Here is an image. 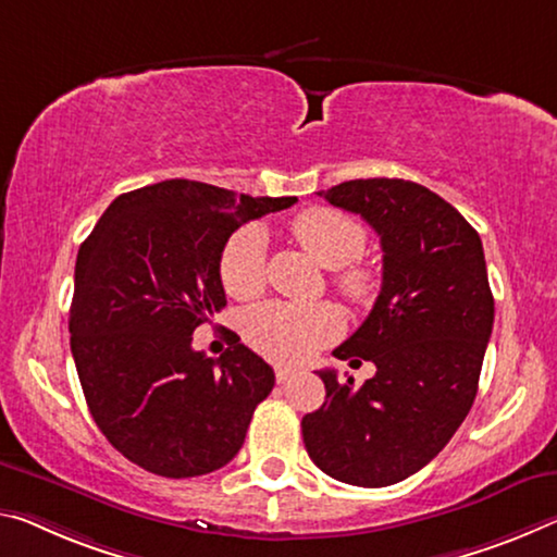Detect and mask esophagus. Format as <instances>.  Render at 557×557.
Here are the masks:
<instances>
[{
    "instance_id": "obj_1",
    "label": "esophagus",
    "mask_w": 557,
    "mask_h": 557,
    "mask_svg": "<svg viewBox=\"0 0 557 557\" xmlns=\"http://www.w3.org/2000/svg\"><path fill=\"white\" fill-rule=\"evenodd\" d=\"M297 374V369H293V367H282V364H277L275 367V379H277V384H285L289 376H295Z\"/></svg>"
}]
</instances>
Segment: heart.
Listing matches in <instances>:
<instances>
[{"instance_id": "1", "label": "heart", "mask_w": 557, "mask_h": 557, "mask_svg": "<svg viewBox=\"0 0 557 557\" xmlns=\"http://www.w3.org/2000/svg\"><path fill=\"white\" fill-rule=\"evenodd\" d=\"M293 235L312 258L334 270L332 285L355 305L372 302L374 272L359 264L367 233L357 220L330 208H310L293 220ZM220 285L235 299H252L264 287V237L243 227L225 243L218 262ZM342 332L337 307L264 302L243 317V337L252 349L275 361H305Z\"/></svg>"}]
</instances>
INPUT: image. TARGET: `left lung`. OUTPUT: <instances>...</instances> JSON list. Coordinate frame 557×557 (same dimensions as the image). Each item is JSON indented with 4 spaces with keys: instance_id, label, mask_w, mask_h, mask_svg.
Instances as JSON below:
<instances>
[{
    "instance_id": "left-lung-1",
    "label": "left lung",
    "mask_w": 557,
    "mask_h": 557,
    "mask_svg": "<svg viewBox=\"0 0 557 557\" xmlns=\"http://www.w3.org/2000/svg\"><path fill=\"white\" fill-rule=\"evenodd\" d=\"M317 196L374 227L384 272L372 312L334 349L374 361L376 374L355 386L317 372L326 396L302 419L305 448L332 479L382 488L421 471L471 411L493 330L483 245L419 183L347 181Z\"/></svg>"
}]
</instances>
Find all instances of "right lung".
<instances>
[{
    "label": "right lung",
    "instance_id": "right-lung-1",
    "mask_svg": "<svg viewBox=\"0 0 557 557\" xmlns=\"http://www.w3.org/2000/svg\"><path fill=\"white\" fill-rule=\"evenodd\" d=\"M295 202L173 178L123 193L78 247L69 310L78 382L96 426L140 469L193 479L240 451L275 372L237 334L218 359L190 342L225 307L227 237Z\"/></svg>",
    "mask_w": 557,
    "mask_h": 557
}]
</instances>
